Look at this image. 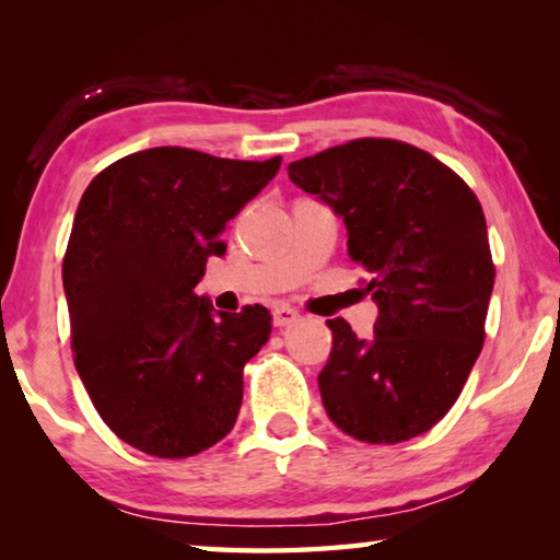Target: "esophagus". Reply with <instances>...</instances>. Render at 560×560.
Here are the masks:
<instances>
[{"label":"esophagus","mask_w":560,"mask_h":560,"mask_svg":"<svg viewBox=\"0 0 560 560\" xmlns=\"http://www.w3.org/2000/svg\"><path fill=\"white\" fill-rule=\"evenodd\" d=\"M271 316H273V326H277V328H287L291 324H296V320L301 318L299 311L291 308L289 303H277V306H273V311H271Z\"/></svg>","instance_id":"obj_1"}]
</instances>
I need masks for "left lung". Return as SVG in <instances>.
<instances>
[{
    "instance_id": "obj_1",
    "label": "left lung",
    "mask_w": 560,
    "mask_h": 560,
    "mask_svg": "<svg viewBox=\"0 0 560 560\" xmlns=\"http://www.w3.org/2000/svg\"><path fill=\"white\" fill-rule=\"evenodd\" d=\"M287 170L346 222L348 257L373 277L365 289L381 311L371 338L328 320L334 350L318 375L328 417L371 444L428 432L485 343L494 264L479 200L438 158L400 140H350Z\"/></svg>"
}]
</instances>
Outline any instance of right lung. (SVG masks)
I'll list each match as a JSON object with an SVG mask.
<instances>
[{
  "instance_id": "add662e5",
  "label": "right lung",
  "mask_w": 560,
  "mask_h": 560,
  "mask_svg": "<svg viewBox=\"0 0 560 560\" xmlns=\"http://www.w3.org/2000/svg\"><path fill=\"white\" fill-rule=\"evenodd\" d=\"M189 148L108 165L83 192L63 257L75 371L122 442L183 459L220 442L242 407V371L271 334L264 306L217 314L197 296L220 234L279 173Z\"/></svg>"
}]
</instances>
